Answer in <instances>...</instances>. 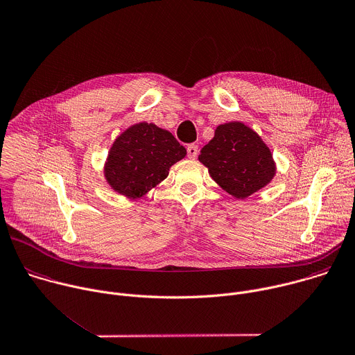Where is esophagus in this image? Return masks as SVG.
Wrapping results in <instances>:
<instances>
[{
    "instance_id": "obj_1",
    "label": "esophagus",
    "mask_w": 355,
    "mask_h": 355,
    "mask_svg": "<svg viewBox=\"0 0 355 355\" xmlns=\"http://www.w3.org/2000/svg\"><path fill=\"white\" fill-rule=\"evenodd\" d=\"M187 153H188V157L189 159H196V156H198V153H199V150H198V146L196 145H189L188 148H187Z\"/></svg>"
}]
</instances>
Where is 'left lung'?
Returning a JSON list of instances; mask_svg holds the SVG:
<instances>
[{
  "instance_id": "1",
  "label": "left lung",
  "mask_w": 355,
  "mask_h": 355,
  "mask_svg": "<svg viewBox=\"0 0 355 355\" xmlns=\"http://www.w3.org/2000/svg\"><path fill=\"white\" fill-rule=\"evenodd\" d=\"M198 159L207 167L209 175L235 199H247L276 175L269 146L241 121L220 124Z\"/></svg>"
}]
</instances>
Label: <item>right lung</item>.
Returning a JSON list of instances; mask_svg holds the SVG:
<instances>
[{"mask_svg": "<svg viewBox=\"0 0 355 355\" xmlns=\"http://www.w3.org/2000/svg\"><path fill=\"white\" fill-rule=\"evenodd\" d=\"M185 156V148L170 131L152 123H138L111 145L104 178L116 193L138 199L164 181L170 167Z\"/></svg>", "mask_w": 355, "mask_h": 355, "instance_id": "right-lung-1", "label": "right lung"}]
</instances>
